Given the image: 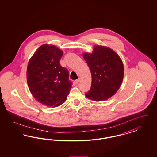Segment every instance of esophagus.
<instances>
[{
	"label": "esophagus",
	"mask_w": 157,
	"mask_h": 157,
	"mask_svg": "<svg viewBox=\"0 0 157 157\" xmlns=\"http://www.w3.org/2000/svg\"><path fill=\"white\" fill-rule=\"evenodd\" d=\"M79 81H80V79H79H79H76V80H75V82L76 83H79Z\"/></svg>",
	"instance_id": "obj_1"
}]
</instances>
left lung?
Instances as JSON below:
<instances>
[{"label":"left lung","mask_w":157,"mask_h":157,"mask_svg":"<svg viewBox=\"0 0 157 157\" xmlns=\"http://www.w3.org/2000/svg\"><path fill=\"white\" fill-rule=\"evenodd\" d=\"M92 75L91 88L85 96L95 102L112 97L122 84L124 64L120 56L109 47L96 45L92 53H83Z\"/></svg>","instance_id":"left-lung-1"}]
</instances>
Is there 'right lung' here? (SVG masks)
<instances>
[{
	"label": "right lung",
	"mask_w": 157,
	"mask_h": 157,
	"mask_svg": "<svg viewBox=\"0 0 157 157\" xmlns=\"http://www.w3.org/2000/svg\"><path fill=\"white\" fill-rule=\"evenodd\" d=\"M63 51L52 45H41L29 60L26 78L34 98L48 107L63 104L72 88L67 69L60 65Z\"/></svg>",
	"instance_id": "add662e5"
}]
</instances>
